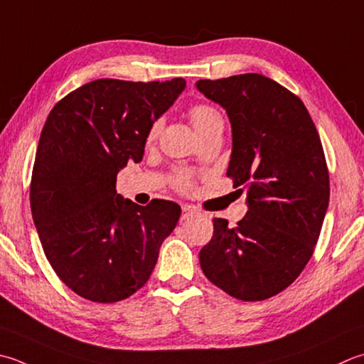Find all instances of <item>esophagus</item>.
<instances>
[{
	"label": "esophagus",
	"instance_id": "esophagus-1",
	"mask_svg": "<svg viewBox=\"0 0 364 364\" xmlns=\"http://www.w3.org/2000/svg\"><path fill=\"white\" fill-rule=\"evenodd\" d=\"M196 215V210L192 208V206H189V205H183V208H181V219L184 220V219H189L191 216H194Z\"/></svg>",
	"mask_w": 364,
	"mask_h": 364
}]
</instances>
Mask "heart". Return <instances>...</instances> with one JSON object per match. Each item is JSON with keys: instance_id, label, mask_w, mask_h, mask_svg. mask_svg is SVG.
I'll use <instances>...</instances> for the list:
<instances>
[{"instance_id": "heart-1", "label": "heart", "mask_w": 364, "mask_h": 364, "mask_svg": "<svg viewBox=\"0 0 364 364\" xmlns=\"http://www.w3.org/2000/svg\"><path fill=\"white\" fill-rule=\"evenodd\" d=\"M189 117L197 135L210 131L213 127H223V117L219 115V112L216 109H213L210 105H194L189 110ZM158 131H159V123H154L151 126V129H149L148 139L153 140L156 137V134H158ZM178 183L184 186V184L188 183V176L180 175L178 176Z\"/></svg>"}]
</instances>
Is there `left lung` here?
I'll list each match as a JSON object with an SVG mask.
<instances>
[{
	"mask_svg": "<svg viewBox=\"0 0 364 364\" xmlns=\"http://www.w3.org/2000/svg\"><path fill=\"white\" fill-rule=\"evenodd\" d=\"M196 87L229 117L227 175L246 189L247 205L237 227L213 219V238L198 254L202 272L238 300H267L287 289L314 252L330 200L322 141L301 99L265 75Z\"/></svg>",
	"mask_w": 364,
	"mask_h": 364,
	"instance_id": "left-lung-1",
	"label": "left lung"
}]
</instances>
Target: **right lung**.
<instances>
[{
    "mask_svg": "<svg viewBox=\"0 0 364 364\" xmlns=\"http://www.w3.org/2000/svg\"><path fill=\"white\" fill-rule=\"evenodd\" d=\"M184 88V78H101L48 113L33 167V220L55 273L87 300L115 303L144 287L176 227L180 205L140 206L115 183L129 159L144 158L149 129Z\"/></svg>",
    "mask_w": 364,
    "mask_h": 364,
    "instance_id": "right-lung-1",
    "label": "right lung"
}]
</instances>
